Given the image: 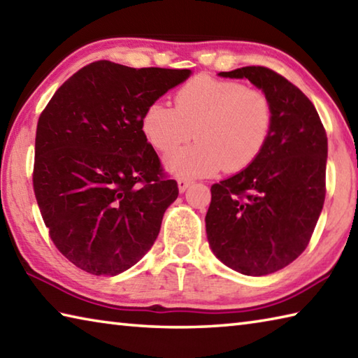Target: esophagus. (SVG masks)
<instances>
[{
  "mask_svg": "<svg viewBox=\"0 0 358 358\" xmlns=\"http://www.w3.org/2000/svg\"><path fill=\"white\" fill-rule=\"evenodd\" d=\"M190 185H192V180L190 179H184V178L178 179V187H179V192L180 193H184Z\"/></svg>",
  "mask_w": 358,
  "mask_h": 358,
  "instance_id": "esophagus-1",
  "label": "esophagus"
}]
</instances>
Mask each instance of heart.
I'll use <instances>...</instances> for the list:
<instances>
[{
    "instance_id": "b5f03b06",
    "label": "heart",
    "mask_w": 358,
    "mask_h": 358,
    "mask_svg": "<svg viewBox=\"0 0 358 358\" xmlns=\"http://www.w3.org/2000/svg\"><path fill=\"white\" fill-rule=\"evenodd\" d=\"M148 141L170 152L193 136L198 143L170 154L165 166L176 176L204 178L224 168L245 170L265 148L273 129L266 93L235 80L196 76L174 93V107L154 101L141 117Z\"/></svg>"
}]
</instances>
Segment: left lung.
I'll use <instances>...</instances> for the list:
<instances>
[{"label": "left lung", "mask_w": 358, "mask_h": 358, "mask_svg": "<svg viewBox=\"0 0 358 358\" xmlns=\"http://www.w3.org/2000/svg\"><path fill=\"white\" fill-rule=\"evenodd\" d=\"M273 104V129L254 164L213 184L206 232L213 254L246 275H266L304 252L326 198L327 136L298 87L266 66L221 71Z\"/></svg>", "instance_id": "8db88e82"}]
</instances>
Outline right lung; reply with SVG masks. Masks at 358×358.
Here are the masks:
<instances>
[{
  "label": "right lung",
  "mask_w": 358,
  "mask_h": 358,
  "mask_svg": "<svg viewBox=\"0 0 358 358\" xmlns=\"http://www.w3.org/2000/svg\"><path fill=\"white\" fill-rule=\"evenodd\" d=\"M190 70L85 65L37 123L32 184L54 245L73 265L117 275L150 251L179 194L141 129L148 106Z\"/></svg>",
  "instance_id": "obj_1"
}]
</instances>
